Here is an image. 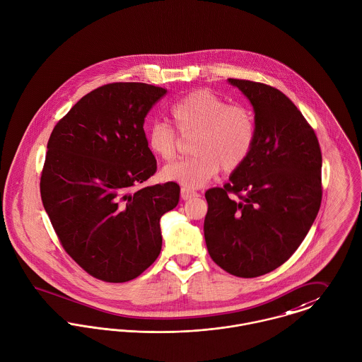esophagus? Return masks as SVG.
Here are the masks:
<instances>
[{
	"label": "esophagus",
	"instance_id": "1",
	"mask_svg": "<svg viewBox=\"0 0 362 362\" xmlns=\"http://www.w3.org/2000/svg\"><path fill=\"white\" fill-rule=\"evenodd\" d=\"M180 196L183 200H190L193 197H197L199 193L197 192H193V190H189V189H182L180 190Z\"/></svg>",
	"mask_w": 362,
	"mask_h": 362
}]
</instances>
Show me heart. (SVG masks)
Segmentation results:
<instances>
[{
    "mask_svg": "<svg viewBox=\"0 0 362 362\" xmlns=\"http://www.w3.org/2000/svg\"><path fill=\"white\" fill-rule=\"evenodd\" d=\"M170 118L180 136H193L192 158L172 162L162 177L186 189H197L214 179L221 168L233 172L248 158L255 141V119L250 108L226 101L209 91L194 90L170 107ZM153 156L162 161L176 157L179 137L165 122L153 123L146 133Z\"/></svg>",
    "mask_w": 362,
    "mask_h": 362,
    "instance_id": "obj_1",
    "label": "heart"
}]
</instances>
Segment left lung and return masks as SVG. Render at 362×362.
<instances>
[{"instance_id": "obj_1", "label": "left lung", "mask_w": 362, "mask_h": 362, "mask_svg": "<svg viewBox=\"0 0 362 362\" xmlns=\"http://www.w3.org/2000/svg\"><path fill=\"white\" fill-rule=\"evenodd\" d=\"M255 112L248 158L223 187L206 190L204 236L214 262L239 278L284 264L313 226L322 201L320 141L293 101L258 81L229 79Z\"/></svg>"}]
</instances>
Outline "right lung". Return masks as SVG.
I'll return each instance as SVG.
<instances>
[{
	"instance_id": "add662e5",
	"label": "right lung",
	"mask_w": 362,
	"mask_h": 362,
	"mask_svg": "<svg viewBox=\"0 0 362 362\" xmlns=\"http://www.w3.org/2000/svg\"><path fill=\"white\" fill-rule=\"evenodd\" d=\"M165 94L147 83L104 84L49 136L41 201L64 250L95 279L132 281L161 252L160 219L177 205L180 187L137 186L157 172L143 124Z\"/></svg>"
}]
</instances>
